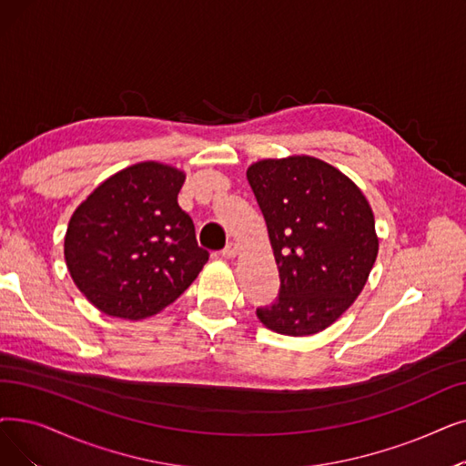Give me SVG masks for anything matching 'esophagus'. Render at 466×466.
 <instances>
[{"mask_svg": "<svg viewBox=\"0 0 466 466\" xmlns=\"http://www.w3.org/2000/svg\"><path fill=\"white\" fill-rule=\"evenodd\" d=\"M220 255L225 257V258H234L238 255V246L236 244H228L225 249L220 251Z\"/></svg>", "mask_w": 466, "mask_h": 466, "instance_id": "esophagus-1", "label": "esophagus"}]
</instances>
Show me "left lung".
I'll use <instances>...</instances> for the list:
<instances>
[{"label":"left lung","mask_w":466,"mask_h":466,"mask_svg":"<svg viewBox=\"0 0 466 466\" xmlns=\"http://www.w3.org/2000/svg\"><path fill=\"white\" fill-rule=\"evenodd\" d=\"M249 187L267 222L279 293L257 318L279 335L329 328L358 299L379 253L370 201L337 167L312 156L260 159Z\"/></svg>","instance_id":"1"}]
</instances>
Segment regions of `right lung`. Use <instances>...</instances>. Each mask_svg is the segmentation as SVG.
I'll use <instances>...</instances> for the list:
<instances>
[{
    "instance_id": "right-lung-1",
    "label": "right lung",
    "mask_w": 466,
    "mask_h": 466,
    "mask_svg": "<svg viewBox=\"0 0 466 466\" xmlns=\"http://www.w3.org/2000/svg\"><path fill=\"white\" fill-rule=\"evenodd\" d=\"M185 171L140 161L108 177L74 211L65 236L68 272L93 307L145 319L169 307L209 258L177 196Z\"/></svg>"
}]
</instances>
